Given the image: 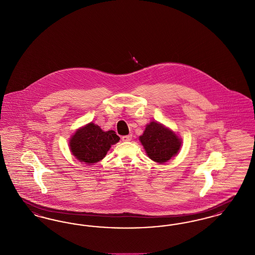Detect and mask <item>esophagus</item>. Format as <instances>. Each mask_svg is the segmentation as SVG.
<instances>
[{"instance_id": "esophagus-1", "label": "esophagus", "mask_w": 255, "mask_h": 255, "mask_svg": "<svg viewBox=\"0 0 255 255\" xmlns=\"http://www.w3.org/2000/svg\"><path fill=\"white\" fill-rule=\"evenodd\" d=\"M122 141H130L132 139V135L128 134V135H123L122 137Z\"/></svg>"}]
</instances>
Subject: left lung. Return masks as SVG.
Masks as SVG:
<instances>
[{
  "label": "left lung",
  "mask_w": 255,
  "mask_h": 255,
  "mask_svg": "<svg viewBox=\"0 0 255 255\" xmlns=\"http://www.w3.org/2000/svg\"><path fill=\"white\" fill-rule=\"evenodd\" d=\"M138 139L149 158L160 164L175 157L182 147V138L173 130L157 122L148 123Z\"/></svg>",
  "instance_id": "left-lung-1"
}]
</instances>
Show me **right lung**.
<instances>
[{
  "instance_id": "right-lung-1",
  "label": "right lung",
  "mask_w": 255,
  "mask_h": 255,
  "mask_svg": "<svg viewBox=\"0 0 255 255\" xmlns=\"http://www.w3.org/2000/svg\"><path fill=\"white\" fill-rule=\"evenodd\" d=\"M121 137L115 131H103L100 126L90 122L78 128L69 140L73 157L88 165L97 163L105 158L112 145Z\"/></svg>"
}]
</instances>
